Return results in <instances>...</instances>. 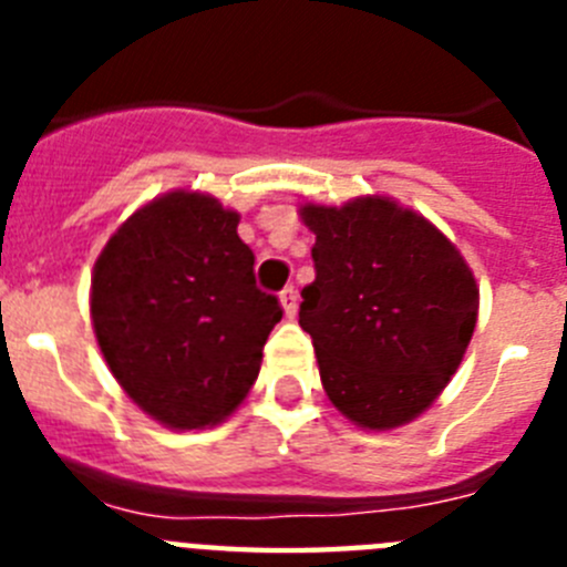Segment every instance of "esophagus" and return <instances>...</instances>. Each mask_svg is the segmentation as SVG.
Instances as JSON below:
<instances>
[{
  "mask_svg": "<svg viewBox=\"0 0 567 567\" xmlns=\"http://www.w3.org/2000/svg\"><path fill=\"white\" fill-rule=\"evenodd\" d=\"M280 307H284V315H287V318H295V312H298V289H284V292H280Z\"/></svg>",
  "mask_w": 567,
  "mask_h": 567,
  "instance_id": "1",
  "label": "esophagus"
}]
</instances>
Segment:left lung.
Masks as SVG:
<instances>
[{
  "label": "left lung",
  "instance_id": "8db88e82",
  "mask_svg": "<svg viewBox=\"0 0 567 567\" xmlns=\"http://www.w3.org/2000/svg\"><path fill=\"white\" fill-rule=\"evenodd\" d=\"M300 218L315 233L300 329L320 383L360 429H398L457 372L477 327L474 272L432 221L385 195L303 204Z\"/></svg>",
  "mask_w": 567,
  "mask_h": 567
}]
</instances>
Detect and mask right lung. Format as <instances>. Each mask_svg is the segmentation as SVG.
I'll list each match as a JSON object with an SVG mask.
<instances>
[{"instance_id":"1","label":"right lung","mask_w":567,"mask_h":567,"mask_svg":"<svg viewBox=\"0 0 567 567\" xmlns=\"http://www.w3.org/2000/svg\"><path fill=\"white\" fill-rule=\"evenodd\" d=\"M240 215L189 189L153 198L115 229L90 280L110 372L169 429L221 423L258 380L284 309L255 287Z\"/></svg>"}]
</instances>
